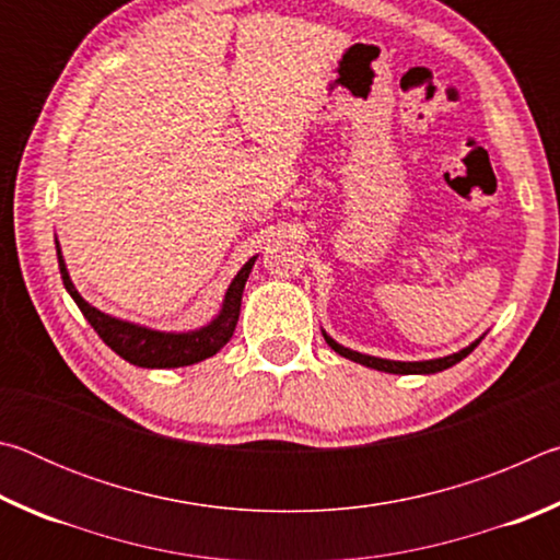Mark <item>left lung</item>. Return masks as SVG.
Segmentation results:
<instances>
[{"mask_svg": "<svg viewBox=\"0 0 560 560\" xmlns=\"http://www.w3.org/2000/svg\"><path fill=\"white\" fill-rule=\"evenodd\" d=\"M324 338L326 343L336 350L338 355H343L348 360H353V363H360L365 368H373V371H383V373H395V375H432V373H440V371H447L454 363H459L462 358H467L474 348L481 343V338L474 340L467 348H462L459 353H452V355H444V358H434V360H412V363H405V360H387V358H375V355H365V353H358V350H350L346 346L336 343L334 338H330L326 330H324Z\"/></svg>", "mask_w": 560, "mask_h": 560, "instance_id": "8db88e82", "label": "left lung"}]
</instances>
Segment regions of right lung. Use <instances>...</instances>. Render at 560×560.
I'll list each match as a JSON object with an SVG mask.
<instances>
[{
  "label": "right lung",
  "mask_w": 560,
  "mask_h": 560,
  "mask_svg": "<svg viewBox=\"0 0 560 560\" xmlns=\"http://www.w3.org/2000/svg\"><path fill=\"white\" fill-rule=\"evenodd\" d=\"M56 257H59V269H61V279L66 291L71 293V299L75 301V306L81 308V314L86 316L93 330L101 336L103 343H106L110 350L128 360V363L138 365V368H183V365H192L200 363L205 358H212L217 350L226 346V340L232 338L236 320H240V308H242V293H244V283L249 279L254 261L257 257H252L240 269V273L232 279L230 289L224 293L222 308L210 324L197 328V330H185V334H175V330H155L140 324H130V320H122L116 316H108L98 311L96 306L81 296L75 291L73 281L69 277V269H66L61 246L56 242Z\"/></svg>",
  "instance_id": "right-lung-1"
}]
</instances>
